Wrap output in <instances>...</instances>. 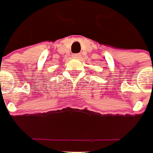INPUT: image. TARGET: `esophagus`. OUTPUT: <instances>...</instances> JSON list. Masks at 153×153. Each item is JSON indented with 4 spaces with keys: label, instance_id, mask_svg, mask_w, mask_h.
Returning a JSON list of instances; mask_svg holds the SVG:
<instances>
[{
    "label": "esophagus",
    "instance_id": "esophagus-1",
    "mask_svg": "<svg viewBox=\"0 0 153 153\" xmlns=\"http://www.w3.org/2000/svg\"><path fill=\"white\" fill-rule=\"evenodd\" d=\"M80 57H81V54L80 53L72 54V57H73V58H79Z\"/></svg>",
    "mask_w": 153,
    "mask_h": 153
}]
</instances>
